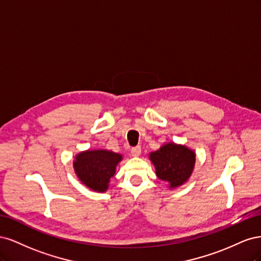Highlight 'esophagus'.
I'll return each instance as SVG.
<instances>
[{"instance_id": "34e87169", "label": "esophagus", "mask_w": 261, "mask_h": 261, "mask_svg": "<svg viewBox=\"0 0 261 261\" xmlns=\"http://www.w3.org/2000/svg\"><path fill=\"white\" fill-rule=\"evenodd\" d=\"M140 153H141V148H140V146L133 147V148L130 149V154H132L133 156H139Z\"/></svg>"}]
</instances>
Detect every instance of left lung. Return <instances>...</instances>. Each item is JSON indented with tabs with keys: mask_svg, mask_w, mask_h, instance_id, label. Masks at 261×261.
Segmentation results:
<instances>
[{
	"mask_svg": "<svg viewBox=\"0 0 261 261\" xmlns=\"http://www.w3.org/2000/svg\"><path fill=\"white\" fill-rule=\"evenodd\" d=\"M150 160L154 164L156 176L173 188L184 184L191 176L195 164V152L185 146L167 144L150 153Z\"/></svg>",
	"mask_w": 261,
	"mask_h": 261,
	"instance_id": "1",
	"label": "left lung"
}]
</instances>
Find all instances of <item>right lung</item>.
I'll use <instances>...</instances> for the list:
<instances>
[{"instance_id":"1","label":"right lung","mask_w":261,"mask_h":261,"mask_svg":"<svg viewBox=\"0 0 261 261\" xmlns=\"http://www.w3.org/2000/svg\"><path fill=\"white\" fill-rule=\"evenodd\" d=\"M121 160V154L108 150L85 151L76 156L74 169L86 186L96 192H106L110 178L115 173L116 164Z\"/></svg>"}]
</instances>
